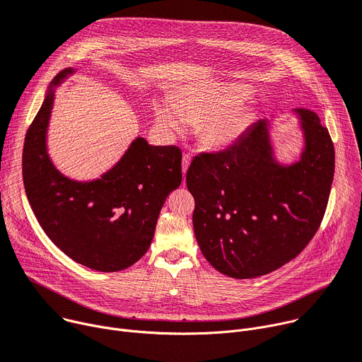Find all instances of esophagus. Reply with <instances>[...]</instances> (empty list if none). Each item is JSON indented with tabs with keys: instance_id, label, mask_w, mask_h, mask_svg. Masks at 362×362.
I'll return each instance as SVG.
<instances>
[{
	"instance_id": "1",
	"label": "esophagus",
	"mask_w": 362,
	"mask_h": 362,
	"mask_svg": "<svg viewBox=\"0 0 362 362\" xmlns=\"http://www.w3.org/2000/svg\"><path fill=\"white\" fill-rule=\"evenodd\" d=\"M190 164V156L189 154H183V158H182V172H183V176L186 175V170L189 168Z\"/></svg>"
}]
</instances>
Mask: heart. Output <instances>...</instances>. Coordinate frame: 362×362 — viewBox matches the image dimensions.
Wrapping results in <instances>:
<instances>
[{
  "label": "heart",
  "mask_w": 362,
  "mask_h": 362,
  "mask_svg": "<svg viewBox=\"0 0 362 362\" xmlns=\"http://www.w3.org/2000/svg\"><path fill=\"white\" fill-rule=\"evenodd\" d=\"M250 95L243 85H225L183 92L177 101L163 98L154 104L160 128L168 134L182 133L190 121H205L204 139L212 147H228L238 141L250 125L241 107Z\"/></svg>",
  "instance_id": "heart-1"
}]
</instances>
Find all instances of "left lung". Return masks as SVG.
Instances as JSON below:
<instances>
[{"mask_svg":"<svg viewBox=\"0 0 362 362\" xmlns=\"http://www.w3.org/2000/svg\"><path fill=\"white\" fill-rule=\"evenodd\" d=\"M294 112L305 136L298 163H277L269 121L259 119L235 144L201 153L187 169L196 240L225 276L252 279L280 269L320 226L335 172L334 143L313 111Z\"/></svg>","mask_w":362,"mask_h":362,"instance_id":"obj_1","label":"left lung"}]
</instances>
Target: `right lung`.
Returning a JSON list of instances; mask_svg holds the SVG:
<instances>
[{
    "mask_svg": "<svg viewBox=\"0 0 362 362\" xmlns=\"http://www.w3.org/2000/svg\"><path fill=\"white\" fill-rule=\"evenodd\" d=\"M27 129L23 180L27 199L52 243L79 264L105 273L133 266L148 250L160 209L182 183V151L137 137L115 166L92 182L63 176L47 154L54 88Z\"/></svg>",
    "mask_w": 362,
    "mask_h": 362,
    "instance_id": "right-lung-1",
    "label": "right lung"
}]
</instances>
